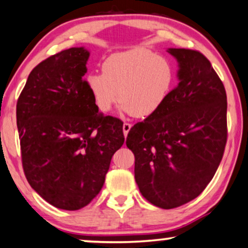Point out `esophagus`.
<instances>
[{
    "label": "esophagus",
    "instance_id": "obj_1",
    "mask_svg": "<svg viewBox=\"0 0 248 248\" xmlns=\"http://www.w3.org/2000/svg\"><path fill=\"white\" fill-rule=\"evenodd\" d=\"M130 128H131V124H129V122H124V126H122V129H124V136H127L128 133H129Z\"/></svg>",
    "mask_w": 248,
    "mask_h": 248
}]
</instances>
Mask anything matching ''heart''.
Here are the masks:
<instances>
[{"mask_svg":"<svg viewBox=\"0 0 248 248\" xmlns=\"http://www.w3.org/2000/svg\"><path fill=\"white\" fill-rule=\"evenodd\" d=\"M102 68L103 72L86 78L101 112L110 111L119 100L124 112L136 118L150 117L164 104L176 80L171 62L145 48L111 55Z\"/></svg>","mask_w":248,"mask_h":248,"instance_id":"b5f03b06","label":"heart"}]
</instances>
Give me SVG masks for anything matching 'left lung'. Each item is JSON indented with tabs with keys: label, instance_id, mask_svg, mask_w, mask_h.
<instances>
[{
	"label": "left lung",
	"instance_id": "obj_1",
	"mask_svg": "<svg viewBox=\"0 0 248 248\" xmlns=\"http://www.w3.org/2000/svg\"><path fill=\"white\" fill-rule=\"evenodd\" d=\"M179 84L154 114L130 128L135 179L145 200L174 209L196 199L217 172L227 144V94L205 55L169 48Z\"/></svg>",
	"mask_w": 248,
	"mask_h": 248
}]
</instances>
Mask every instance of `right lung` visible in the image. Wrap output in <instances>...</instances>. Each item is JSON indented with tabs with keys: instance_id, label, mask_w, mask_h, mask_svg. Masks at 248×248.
Listing matches in <instances>:
<instances>
[{
	"instance_id": "1",
	"label": "right lung",
	"mask_w": 248,
	"mask_h": 248,
	"mask_svg": "<svg viewBox=\"0 0 248 248\" xmlns=\"http://www.w3.org/2000/svg\"><path fill=\"white\" fill-rule=\"evenodd\" d=\"M90 53L71 47L45 59L16 102L21 161L29 185L58 209L88 205L124 141L120 119L98 113L84 75Z\"/></svg>"
}]
</instances>
